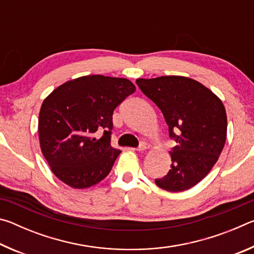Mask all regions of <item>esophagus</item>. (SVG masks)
<instances>
[{
  "mask_svg": "<svg viewBox=\"0 0 254 254\" xmlns=\"http://www.w3.org/2000/svg\"><path fill=\"white\" fill-rule=\"evenodd\" d=\"M149 148V144L145 143V142H140L139 147H137L135 150H137V151H144V150H147ZM134 150V149H133Z\"/></svg>",
  "mask_w": 254,
  "mask_h": 254,
  "instance_id": "34e87169",
  "label": "esophagus"
}]
</instances>
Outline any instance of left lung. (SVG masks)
Wrapping results in <instances>:
<instances>
[{
  "label": "left lung",
  "mask_w": 254,
  "mask_h": 254,
  "mask_svg": "<svg viewBox=\"0 0 254 254\" xmlns=\"http://www.w3.org/2000/svg\"><path fill=\"white\" fill-rule=\"evenodd\" d=\"M145 96L161 110L176 141L169 152L170 170L157 178L169 191L191 188L206 177L224 148L227 119L222 101L198 81L183 76L135 80Z\"/></svg>",
  "instance_id": "left-lung-1"
}]
</instances>
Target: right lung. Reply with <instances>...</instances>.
<instances>
[{"label": "right lung", "instance_id": "obj_1", "mask_svg": "<svg viewBox=\"0 0 254 254\" xmlns=\"http://www.w3.org/2000/svg\"><path fill=\"white\" fill-rule=\"evenodd\" d=\"M135 92L126 78L83 76L55 89L42 103L39 140L57 178L72 188L104 179L121 151L111 145L113 112ZM97 131L103 133L100 139Z\"/></svg>", "mask_w": 254, "mask_h": 254}]
</instances>
